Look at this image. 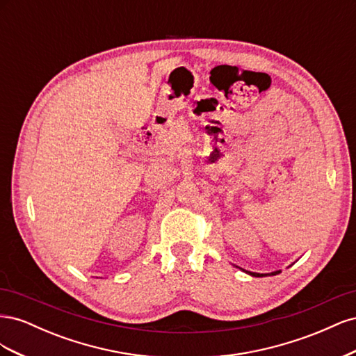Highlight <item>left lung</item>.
<instances>
[{
	"mask_svg": "<svg viewBox=\"0 0 356 356\" xmlns=\"http://www.w3.org/2000/svg\"><path fill=\"white\" fill-rule=\"evenodd\" d=\"M277 273H279V272H273V273H270V275H277ZM250 275H252V276H264V275H260V273H252V272H251Z\"/></svg>",
	"mask_w": 356,
	"mask_h": 356,
	"instance_id": "1",
	"label": "left lung"
}]
</instances>
